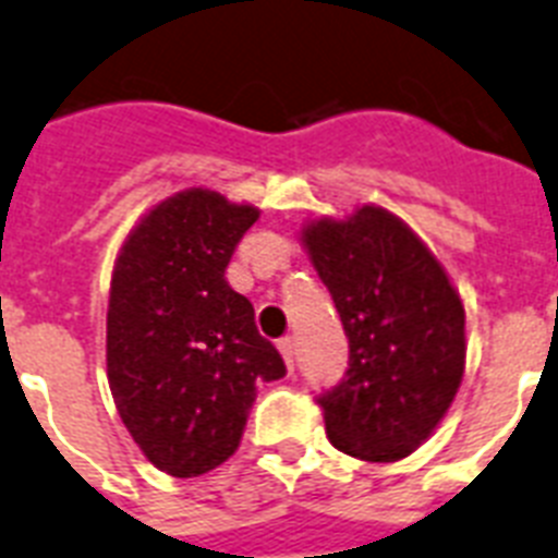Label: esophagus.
Instances as JSON below:
<instances>
[{"label":"esophagus","instance_id":"obj_1","mask_svg":"<svg viewBox=\"0 0 558 558\" xmlns=\"http://www.w3.org/2000/svg\"><path fill=\"white\" fill-rule=\"evenodd\" d=\"M278 350H280V355H283V361H287L289 373H294V341L292 338H280Z\"/></svg>","mask_w":558,"mask_h":558}]
</instances>
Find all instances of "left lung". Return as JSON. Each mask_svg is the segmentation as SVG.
<instances>
[{
  "label": "left lung",
  "instance_id": "left-lung-1",
  "mask_svg": "<svg viewBox=\"0 0 558 558\" xmlns=\"http://www.w3.org/2000/svg\"><path fill=\"white\" fill-rule=\"evenodd\" d=\"M301 240L350 338V369L318 396L326 436L361 461L407 459L461 387L459 292L418 234L381 206L312 220Z\"/></svg>",
  "mask_w": 558,
  "mask_h": 558
}]
</instances>
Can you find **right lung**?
<instances>
[{
	"mask_svg": "<svg viewBox=\"0 0 558 558\" xmlns=\"http://www.w3.org/2000/svg\"><path fill=\"white\" fill-rule=\"evenodd\" d=\"M260 211L208 189L154 206L122 243L108 298V387L162 473L192 478L238 450L257 384L287 375L226 280Z\"/></svg>",
	"mask_w": 558,
	"mask_h": 558,
	"instance_id": "add662e5",
	"label": "right lung"
}]
</instances>
